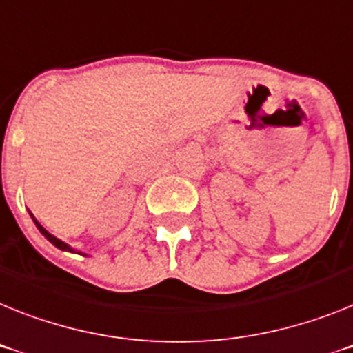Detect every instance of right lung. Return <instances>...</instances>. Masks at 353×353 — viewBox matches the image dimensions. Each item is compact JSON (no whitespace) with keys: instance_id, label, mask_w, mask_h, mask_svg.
Wrapping results in <instances>:
<instances>
[{"instance_id":"1","label":"right lung","mask_w":353,"mask_h":353,"mask_svg":"<svg viewBox=\"0 0 353 353\" xmlns=\"http://www.w3.org/2000/svg\"><path fill=\"white\" fill-rule=\"evenodd\" d=\"M32 219H34V215H32ZM34 222H35V226L39 228V232H41V233H43V235H44V236H46V239H48V241H50V242H52V244H53V245H57L59 250H62V251H73V250H71V248H70V245H68V244H64V242H62V241H59L57 236H53V235H52V233H48V232H46V230H44V228H43V226H41L39 222L35 221V219H34Z\"/></svg>"}]
</instances>
